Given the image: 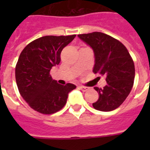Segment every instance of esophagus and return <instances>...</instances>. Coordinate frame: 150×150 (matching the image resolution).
Segmentation results:
<instances>
[{
    "instance_id": "esophagus-1",
    "label": "esophagus",
    "mask_w": 150,
    "mask_h": 150,
    "mask_svg": "<svg viewBox=\"0 0 150 150\" xmlns=\"http://www.w3.org/2000/svg\"><path fill=\"white\" fill-rule=\"evenodd\" d=\"M79 89H81L82 92H86L89 89V87H86V86H79Z\"/></svg>"
}]
</instances>
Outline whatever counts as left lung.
<instances>
[{
  "label": "left lung",
  "mask_w": 150,
  "mask_h": 150,
  "mask_svg": "<svg viewBox=\"0 0 150 150\" xmlns=\"http://www.w3.org/2000/svg\"><path fill=\"white\" fill-rule=\"evenodd\" d=\"M78 36L93 50V71L106 77L107 85L103 89L94 87L99 99L93 107L100 111L114 110L122 104L132 89L135 79L132 58L127 48L109 35L94 32Z\"/></svg>",
  "instance_id": "left-lung-1"
}]
</instances>
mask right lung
<instances>
[{
  "mask_svg": "<svg viewBox=\"0 0 150 150\" xmlns=\"http://www.w3.org/2000/svg\"><path fill=\"white\" fill-rule=\"evenodd\" d=\"M71 36H45L29 43L20 54L15 67V79L21 96L29 107L41 114H54L65 105L74 84H58L50 71L61 61L64 47Z\"/></svg>",
  "mask_w": 150,
  "mask_h": 150,
  "instance_id": "obj_1",
  "label": "right lung"
}]
</instances>
